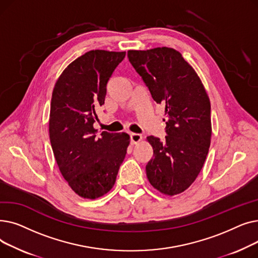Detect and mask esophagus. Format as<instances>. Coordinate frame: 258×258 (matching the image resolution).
<instances>
[{
    "label": "esophagus",
    "instance_id": "esophagus-1",
    "mask_svg": "<svg viewBox=\"0 0 258 258\" xmlns=\"http://www.w3.org/2000/svg\"><path fill=\"white\" fill-rule=\"evenodd\" d=\"M142 140V136L140 134H131V142L132 144H137Z\"/></svg>",
    "mask_w": 258,
    "mask_h": 258
}]
</instances>
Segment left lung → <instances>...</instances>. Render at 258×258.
Returning <instances> with one entry per match:
<instances>
[{
  "mask_svg": "<svg viewBox=\"0 0 258 258\" xmlns=\"http://www.w3.org/2000/svg\"><path fill=\"white\" fill-rule=\"evenodd\" d=\"M127 56L153 99L165 105V140L146 138L154 150L146 164L147 179L161 194H182L197 179L209 151L212 131L207 92L194 68L172 48L128 50Z\"/></svg>",
  "mask_w": 258,
  "mask_h": 258,
  "instance_id": "1",
  "label": "left lung"
}]
</instances>
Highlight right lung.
I'll list each match as a JSON object with an SVG mask.
<instances>
[{
  "label": "right lung",
  "mask_w": 258,
  "mask_h": 258,
  "mask_svg": "<svg viewBox=\"0 0 258 258\" xmlns=\"http://www.w3.org/2000/svg\"><path fill=\"white\" fill-rule=\"evenodd\" d=\"M125 52L92 50L72 61L54 86L49 119L50 142L63 179L79 197L95 200L113 188L130 136L93 124L104 104L106 84Z\"/></svg>",
  "instance_id": "right-lung-1"
}]
</instances>
